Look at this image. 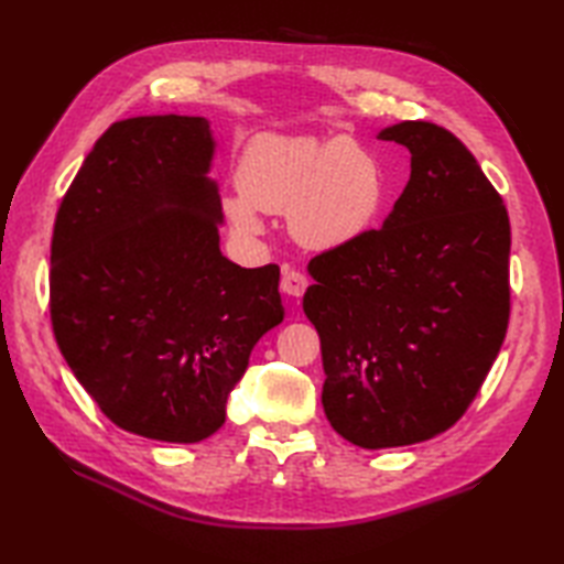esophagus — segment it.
Listing matches in <instances>:
<instances>
[{
    "label": "esophagus",
    "mask_w": 564,
    "mask_h": 564,
    "mask_svg": "<svg viewBox=\"0 0 564 564\" xmlns=\"http://www.w3.org/2000/svg\"><path fill=\"white\" fill-rule=\"evenodd\" d=\"M305 289H307V279H305V275H303L301 271L283 269V275H281V291H283L285 295L301 297V295L305 293Z\"/></svg>",
    "instance_id": "obj_1"
}]
</instances>
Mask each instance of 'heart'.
<instances>
[{"label": "heart", "instance_id": "obj_1", "mask_svg": "<svg viewBox=\"0 0 564 564\" xmlns=\"http://www.w3.org/2000/svg\"><path fill=\"white\" fill-rule=\"evenodd\" d=\"M237 188L223 196V213L239 235H261V213H289L295 242L332 251L356 242L378 218L386 170L346 135L261 133L239 158Z\"/></svg>", "mask_w": 564, "mask_h": 564}]
</instances>
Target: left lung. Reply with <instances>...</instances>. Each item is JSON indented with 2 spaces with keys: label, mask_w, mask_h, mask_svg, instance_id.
<instances>
[{
  "label": "left lung",
  "mask_w": 564,
  "mask_h": 564,
  "mask_svg": "<svg viewBox=\"0 0 564 564\" xmlns=\"http://www.w3.org/2000/svg\"><path fill=\"white\" fill-rule=\"evenodd\" d=\"M412 154L402 196L356 242L310 261L303 310L322 341V406L361 448L434 438L465 414L509 325L505 200L446 128L378 133Z\"/></svg>",
  "instance_id": "8db88e82"
}]
</instances>
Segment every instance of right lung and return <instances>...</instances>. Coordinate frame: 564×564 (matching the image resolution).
<instances>
[{
	"label": "right lung",
	"mask_w": 564,
	"mask_h": 564,
	"mask_svg": "<svg viewBox=\"0 0 564 564\" xmlns=\"http://www.w3.org/2000/svg\"><path fill=\"white\" fill-rule=\"evenodd\" d=\"M200 116L113 123L59 203L51 319L72 373L130 434L198 443L225 424L249 354L283 322L279 267L223 257Z\"/></svg>",
	"instance_id": "obj_1"
}]
</instances>
